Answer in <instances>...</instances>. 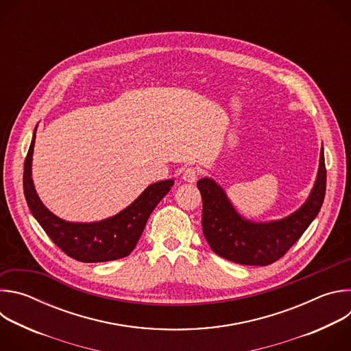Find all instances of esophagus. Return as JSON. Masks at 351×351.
I'll return each mask as SVG.
<instances>
[{
	"mask_svg": "<svg viewBox=\"0 0 351 351\" xmlns=\"http://www.w3.org/2000/svg\"><path fill=\"white\" fill-rule=\"evenodd\" d=\"M197 176H198V171H197L194 167H187V168H184V171H183L182 179H183L184 182H187V183H194L195 179H197Z\"/></svg>",
	"mask_w": 351,
	"mask_h": 351,
	"instance_id": "esophagus-1",
	"label": "esophagus"
}]
</instances>
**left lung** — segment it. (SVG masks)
<instances>
[{
    "label": "left lung",
    "instance_id": "1",
    "mask_svg": "<svg viewBox=\"0 0 351 351\" xmlns=\"http://www.w3.org/2000/svg\"><path fill=\"white\" fill-rule=\"evenodd\" d=\"M203 198V233L219 257L241 265H269L283 257L318 215L326 190L324 148L319 168L307 202L291 215L272 222L244 219L223 189L213 179L197 182Z\"/></svg>",
    "mask_w": 351,
    "mask_h": 351
}]
</instances>
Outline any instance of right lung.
<instances>
[{
    "instance_id": "1",
    "label": "right lung",
    "mask_w": 351,
    "mask_h": 351,
    "mask_svg": "<svg viewBox=\"0 0 351 351\" xmlns=\"http://www.w3.org/2000/svg\"><path fill=\"white\" fill-rule=\"evenodd\" d=\"M36 129L23 167V191L30 213L62 252L82 263H106L128 257L136 247L148 217L171 190L173 180L149 184L119 214L98 222H68L49 213L36 193L32 179V158Z\"/></svg>"
}]
</instances>
